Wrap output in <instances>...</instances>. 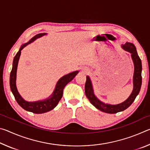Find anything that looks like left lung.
<instances>
[{"label": "left lung", "mask_w": 150, "mask_h": 150, "mask_svg": "<svg viewBox=\"0 0 150 150\" xmlns=\"http://www.w3.org/2000/svg\"><path fill=\"white\" fill-rule=\"evenodd\" d=\"M122 47L125 51L130 53L134 65L133 91L130 96L125 101L118 104V105H110V104L104 103L98 99L94 94L92 83H91L90 77L88 76L87 77V81H86L85 83V95L88 98V99L96 108L106 113L115 114L118 112L126 110L127 108H128L132 104L137 95L139 94V91H140L142 85V62L140 58L138 56V53H137L136 47L132 43L126 42L125 44L122 45Z\"/></svg>", "instance_id": "1"}]
</instances>
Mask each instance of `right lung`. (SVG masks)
Listing matches in <instances>:
<instances>
[{"instance_id":"obj_1","label":"right lung","mask_w":150,"mask_h":150,"mask_svg":"<svg viewBox=\"0 0 150 150\" xmlns=\"http://www.w3.org/2000/svg\"><path fill=\"white\" fill-rule=\"evenodd\" d=\"M46 33H42V34H38L35 35L28 42L24 44L20 47V50L16 55H15L13 60V64H12V71L11 72V75H10V86H11V89L12 94L14 96V98L18 105L21 106L22 108L27 111L32 112L35 114H42L47 112L48 111L52 110L54 109L55 106L57 105L58 103L62 98L63 96V88L65 87V85L71 81L73 78H74L77 73H79L78 71H73L70 73L69 74L63 76L62 78H60L59 81H57L55 88L54 92L50 95V97L43 100L35 101V102H28L25 100L18 93L17 90L16 85V71H17V67L18 61L20 59V54H21V51L24 47L26 46L27 45L30 44L39 38H41L44 35H46Z\"/></svg>"}]
</instances>
